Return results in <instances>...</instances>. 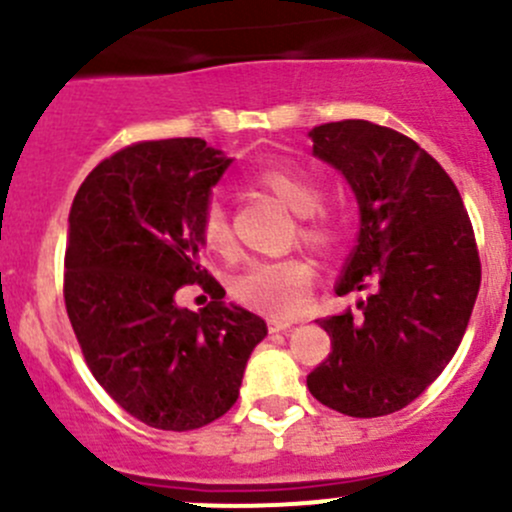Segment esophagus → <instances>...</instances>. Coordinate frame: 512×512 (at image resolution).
<instances>
[{
    "label": "esophagus",
    "instance_id": "obj_1",
    "mask_svg": "<svg viewBox=\"0 0 512 512\" xmlns=\"http://www.w3.org/2000/svg\"><path fill=\"white\" fill-rule=\"evenodd\" d=\"M292 319H267V329H270V332H285V329H289L292 327Z\"/></svg>",
    "mask_w": 512,
    "mask_h": 512
}]
</instances>
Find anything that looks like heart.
<instances>
[{"label": "heart", "mask_w": 512, "mask_h": 512, "mask_svg": "<svg viewBox=\"0 0 512 512\" xmlns=\"http://www.w3.org/2000/svg\"><path fill=\"white\" fill-rule=\"evenodd\" d=\"M257 183L270 190L277 200L302 218L299 235L304 242L329 250L342 237V225L322 205V190L309 170L287 163H272L257 170ZM200 237L205 247L218 255L232 250V230L220 200H210L200 215ZM314 282V267L302 257L250 262L232 282V294L245 307L270 317H292L304 307L309 287Z\"/></svg>", "instance_id": "b5f03b06"}]
</instances>
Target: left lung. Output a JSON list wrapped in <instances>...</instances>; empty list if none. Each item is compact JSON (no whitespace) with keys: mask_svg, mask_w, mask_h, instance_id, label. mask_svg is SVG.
I'll list each match as a JSON object with an SVG mask.
<instances>
[{"mask_svg":"<svg viewBox=\"0 0 512 512\" xmlns=\"http://www.w3.org/2000/svg\"><path fill=\"white\" fill-rule=\"evenodd\" d=\"M309 136L314 156L349 180L361 213L337 294L366 297L359 314L319 322L332 352L307 386L339 414H394L438 379L466 334L480 287L471 218L446 170L404 133L337 121Z\"/></svg>","mask_w":512,"mask_h":512,"instance_id":"obj_1","label":"left lung"}]
</instances>
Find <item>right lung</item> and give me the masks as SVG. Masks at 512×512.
<instances>
[{
    "instance_id": "1",
    "label": "right lung",
    "mask_w": 512,
    "mask_h": 512,
    "mask_svg": "<svg viewBox=\"0 0 512 512\" xmlns=\"http://www.w3.org/2000/svg\"><path fill=\"white\" fill-rule=\"evenodd\" d=\"M230 158L203 138L143 141L101 160L76 193L64 302L86 364L113 401L160 431H193L232 409L267 324L225 304L200 267V215ZM198 281L200 313L174 292Z\"/></svg>"
}]
</instances>
